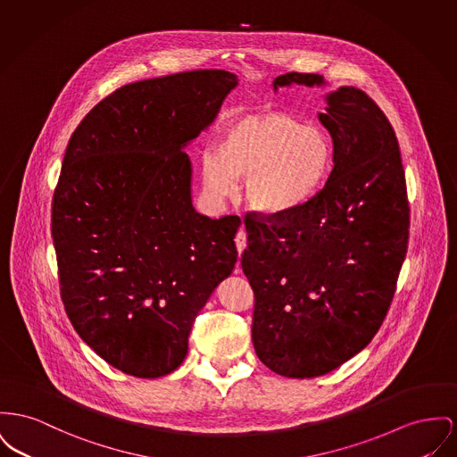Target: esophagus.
<instances>
[{"label":"esophagus","mask_w":457,"mask_h":457,"mask_svg":"<svg viewBox=\"0 0 457 457\" xmlns=\"http://www.w3.org/2000/svg\"><path fill=\"white\" fill-rule=\"evenodd\" d=\"M235 243H237V250H238V253H242L243 250H245V245H246V233H245V228H240V231L237 233V237H235ZM242 268H240V264H237V272H240Z\"/></svg>","instance_id":"1"}]
</instances>
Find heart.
Masks as SVG:
<instances>
[{
    "label": "heart",
    "instance_id": "heart-1",
    "mask_svg": "<svg viewBox=\"0 0 457 457\" xmlns=\"http://www.w3.org/2000/svg\"><path fill=\"white\" fill-rule=\"evenodd\" d=\"M333 162V139L320 126H303L279 112L250 115L217 136L215 154L204 159V189L222 200L243 178V198L252 209L281 214L321 193Z\"/></svg>",
    "mask_w": 457,
    "mask_h": 457
}]
</instances>
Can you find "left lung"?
<instances>
[{
    "label": "left lung",
    "mask_w": 457,
    "mask_h": 457,
    "mask_svg": "<svg viewBox=\"0 0 457 457\" xmlns=\"http://www.w3.org/2000/svg\"><path fill=\"white\" fill-rule=\"evenodd\" d=\"M274 89L321 86L320 74L288 72ZM322 126L335 165L321 193L281 214L245 217L242 268L255 303L252 340L270 371L326 375L378 333L397 288L409 240V202L399 141L364 91L326 96Z\"/></svg>",
    "instance_id": "left-lung-1"
}]
</instances>
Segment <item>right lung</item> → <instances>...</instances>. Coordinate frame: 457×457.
I'll list each match as a JSON object with an SVG mask.
<instances>
[{
	"instance_id": "obj_1",
	"label": "right lung",
	"mask_w": 457,
	"mask_h": 457,
	"mask_svg": "<svg viewBox=\"0 0 457 457\" xmlns=\"http://www.w3.org/2000/svg\"><path fill=\"white\" fill-rule=\"evenodd\" d=\"M237 84L214 69L122 86L67 145L52 204L60 295L78 335L126 375L172 373L237 264L242 220L195 212L183 152Z\"/></svg>"
}]
</instances>
